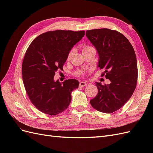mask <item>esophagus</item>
<instances>
[{"label":"esophagus","instance_id":"obj_1","mask_svg":"<svg viewBox=\"0 0 153 153\" xmlns=\"http://www.w3.org/2000/svg\"><path fill=\"white\" fill-rule=\"evenodd\" d=\"M87 82H84V81H82V82H80V84H79V87H84L87 85Z\"/></svg>","mask_w":153,"mask_h":153}]
</instances>
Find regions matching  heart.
Returning <instances> with one entry per match:
<instances>
[{"instance_id": "heart-1", "label": "heart", "mask_w": 153, "mask_h": 153, "mask_svg": "<svg viewBox=\"0 0 153 153\" xmlns=\"http://www.w3.org/2000/svg\"><path fill=\"white\" fill-rule=\"evenodd\" d=\"M92 48H94L93 47H91V46H89V45H86V46H85V47L83 48V51L82 52H85V51H87V50H90V49H92ZM73 52H74V50H71L70 52H69V53H68V57H67V59L68 60H69L71 58V57H72V55H73ZM83 72H79V74H82Z\"/></svg>"}]
</instances>
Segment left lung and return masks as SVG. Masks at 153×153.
<instances>
[{"mask_svg":"<svg viewBox=\"0 0 153 153\" xmlns=\"http://www.w3.org/2000/svg\"><path fill=\"white\" fill-rule=\"evenodd\" d=\"M86 36L99 55L98 67L110 80L103 85L96 82L98 94L90 101L99 112L110 114L121 108L135 89L138 69L135 51L123 34L108 29L86 31Z\"/></svg>","mask_w":153,"mask_h":153,"instance_id":"left-lung-1","label":"left lung"}]
</instances>
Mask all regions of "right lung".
<instances>
[{
	"instance_id": "1",
	"label": "right lung",
	"mask_w": 153,
	"mask_h": 153,
	"mask_svg": "<svg viewBox=\"0 0 153 153\" xmlns=\"http://www.w3.org/2000/svg\"><path fill=\"white\" fill-rule=\"evenodd\" d=\"M85 31H48L34 39L27 48L22 63V78L29 98L44 114L64 112L71 100V92L79 82L68 79L55 81V72L62 70L72 48L82 39Z\"/></svg>"
}]
</instances>
